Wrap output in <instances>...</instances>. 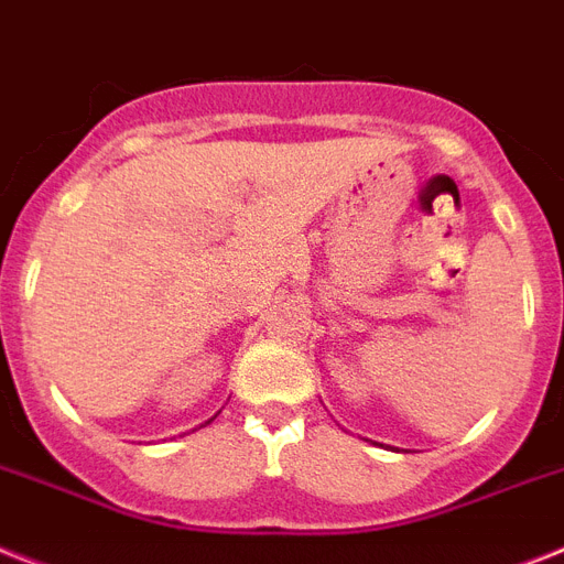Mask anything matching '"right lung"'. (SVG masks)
I'll return each mask as SVG.
<instances>
[{
    "label": "right lung",
    "instance_id": "1",
    "mask_svg": "<svg viewBox=\"0 0 564 564\" xmlns=\"http://www.w3.org/2000/svg\"><path fill=\"white\" fill-rule=\"evenodd\" d=\"M209 421H213V417H209ZM209 421H207V423H209Z\"/></svg>",
    "mask_w": 564,
    "mask_h": 564
}]
</instances>
